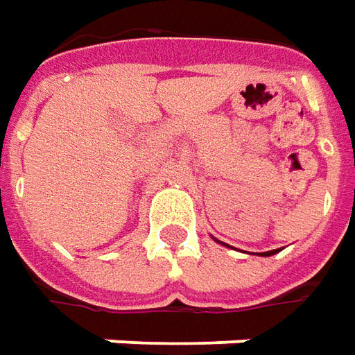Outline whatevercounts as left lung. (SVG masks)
<instances>
[{"label":"left lung","instance_id":"1","mask_svg":"<svg viewBox=\"0 0 355 355\" xmlns=\"http://www.w3.org/2000/svg\"><path fill=\"white\" fill-rule=\"evenodd\" d=\"M275 253H278L276 249H272V251H266V253H261L263 257H270V255H275Z\"/></svg>","mask_w":355,"mask_h":355}]
</instances>
